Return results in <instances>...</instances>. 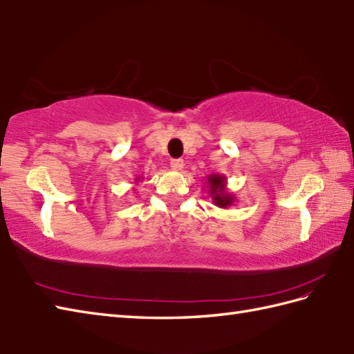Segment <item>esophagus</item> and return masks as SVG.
<instances>
[{
	"mask_svg": "<svg viewBox=\"0 0 354 354\" xmlns=\"http://www.w3.org/2000/svg\"><path fill=\"white\" fill-rule=\"evenodd\" d=\"M171 168L174 169V171H182L185 168L183 159H172L171 160Z\"/></svg>",
	"mask_w": 354,
	"mask_h": 354,
	"instance_id": "esophagus-1",
	"label": "esophagus"
}]
</instances>
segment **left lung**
<instances>
[{"label": "left lung", "mask_w": 354, "mask_h": 354, "mask_svg": "<svg viewBox=\"0 0 354 354\" xmlns=\"http://www.w3.org/2000/svg\"><path fill=\"white\" fill-rule=\"evenodd\" d=\"M209 195L214 200V204L221 209L230 207L236 201V197L227 191V178L223 174H210L206 177Z\"/></svg>", "instance_id": "obj_1"}]
</instances>
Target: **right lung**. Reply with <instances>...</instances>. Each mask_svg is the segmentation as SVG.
<instances>
[{"label":"right lung","mask_w":354,"mask_h":354,"mask_svg":"<svg viewBox=\"0 0 354 354\" xmlns=\"http://www.w3.org/2000/svg\"><path fill=\"white\" fill-rule=\"evenodd\" d=\"M140 183V177H136L135 178V185H139Z\"/></svg>","instance_id":"right-lung-1"}]
</instances>
